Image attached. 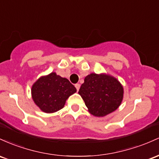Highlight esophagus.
I'll use <instances>...</instances> for the list:
<instances>
[{
    "mask_svg": "<svg viewBox=\"0 0 159 159\" xmlns=\"http://www.w3.org/2000/svg\"><path fill=\"white\" fill-rule=\"evenodd\" d=\"M75 87H76V90L79 91V89H80V85L79 84V83H76V84H75Z\"/></svg>",
    "mask_w": 159,
    "mask_h": 159,
    "instance_id": "esophagus-1",
    "label": "esophagus"
}]
</instances>
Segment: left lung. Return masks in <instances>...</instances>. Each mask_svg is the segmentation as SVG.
Returning <instances> with one entry per match:
<instances>
[{
  "label": "left lung",
  "mask_w": 159,
  "mask_h": 159,
  "mask_svg": "<svg viewBox=\"0 0 159 159\" xmlns=\"http://www.w3.org/2000/svg\"><path fill=\"white\" fill-rule=\"evenodd\" d=\"M78 93L89 113L94 116L103 117L119 108L123 100L124 89L111 75L92 73L85 76Z\"/></svg>",
  "instance_id": "obj_1"
}]
</instances>
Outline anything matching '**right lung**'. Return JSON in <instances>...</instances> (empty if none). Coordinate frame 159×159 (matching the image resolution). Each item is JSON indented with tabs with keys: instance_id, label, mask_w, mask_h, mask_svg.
Here are the masks:
<instances>
[{
	"instance_id": "obj_1",
	"label": "right lung",
	"mask_w": 159,
	"mask_h": 159,
	"mask_svg": "<svg viewBox=\"0 0 159 159\" xmlns=\"http://www.w3.org/2000/svg\"><path fill=\"white\" fill-rule=\"evenodd\" d=\"M76 92V89L67 78L56 72L42 76L32 85L34 102L46 113H53L65 107L67 99Z\"/></svg>"
}]
</instances>
